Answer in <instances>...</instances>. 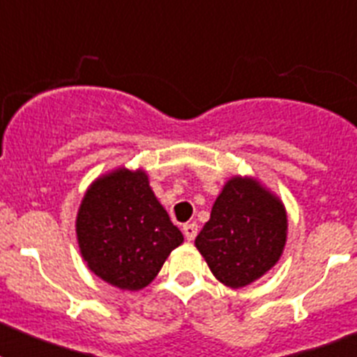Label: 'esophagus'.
Returning <instances> with one entry per match:
<instances>
[{
    "instance_id": "1",
    "label": "esophagus",
    "mask_w": 357,
    "mask_h": 357,
    "mask_svg": "<svg viewBox=\"0 0 357 357\" xmlns=\"http://www.w3.org/2000/svg\"><path fill=\"white\" fill-rule=\"evenodd\" d=\"M182 232H184V236L188 241H193L198 234V225L195 222L184 223V227H182Z\"/></svg>"
}]
</instances>
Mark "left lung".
Returning a JSON list of instances; mask_svg holds the SVG:
<instances>
[{"label": "left lung", "mask_w": 357, "mask_h": 357, "mask_svg": "<svg viewBox=\"0 0 357 357\" xmlns=\"http://www.w3.org/2000/svg\"><path fill=\"white\" fill-rule=\"evenodd\" d=\"M286 234L282 202L250 176H232L195 245L220 282L243 288L275 266Z\"/></svg>", "instance_id": "1"}]
</instances>
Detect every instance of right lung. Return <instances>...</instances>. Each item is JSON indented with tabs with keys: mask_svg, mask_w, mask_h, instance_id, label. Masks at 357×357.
<instances>
[{
	"mask_svg": "<svg viewBox=\"0 0 357 357\" xmlns=\"http://www.w3.org/2000/svg\"><path fill=\"white\" fill-rule=\"evenodd\" d=\"M80 254L91 272L137 291L155 279L184 236L159 204L143 169H114L85 191L77 214Z\"/></svg>",
	"mask_w": 357,
	"mask_h": 357,
	"instance_id": "right-lung-1",
	"label": "right lung"
}]
</instances>
